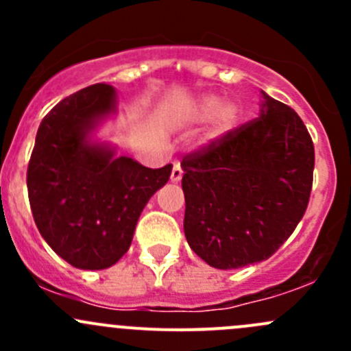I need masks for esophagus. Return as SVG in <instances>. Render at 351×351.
Returning <instances> with one entry per match:
<instances>
[{
    "label": "esophagus",
    "instance_id": "obj_1",
    "mask_svg": "<svg viewBox=\"0 0 351 351\" xmlns=\"http://www.w3.org/2000/svg\"><path fill=\"white\" fill-rule=\"evenodd\" d=\"M182 176H183V169H182V166H180L178 162H176V165L173 166L171 176H169V178H171L173 183H178L180 180H182Z\"/></svg>",
    "mask_w": 351,
    "mask_h": 351
}]
</instances>
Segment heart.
I'll list each match as a JSON object with an SVG mask.
<instances>
[{
	"label": "heart",
	"instance_id": "heart-1",
	"mask_svg": "<svg viewBox=\"0 0 351 351\" xmlns=\"http://www.w3.org/2000/svg\"><path fill=\"white\" fill-rule=\"evenodd\" d=\"M183 117L190 122H205L210 120L208 139L217 141L228 136L239 122V108L232 101H224L215 95H202L186 105Z\"/></svg>",
	"mask_w": 351,
	"mask_h": 351
}]
</instances>
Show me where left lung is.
Instances as JSON below:
<instances>
[{"instance_id":"8db88e82","label":"left lung","mask_w":351,"mask_h":351,"mask_svg":"<svg viewBox=\"0 0 351 351\" xmlns=\"http://www.w3.org/2000/svg\"><path fill=\"white\" fill-rule=\"evenodd\" d=\"M261 98L258 119L182 161L185 238L219 270L268 260L309 204L313 139L292 108Z\"/></svg>"}]
</instances>
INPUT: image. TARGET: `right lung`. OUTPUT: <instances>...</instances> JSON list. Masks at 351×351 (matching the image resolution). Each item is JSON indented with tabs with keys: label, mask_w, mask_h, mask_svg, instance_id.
Listing matches in <instances>:
<instances>
[{
	"label": "right lung",
	"mask_w": 351,
	"mask_h": 351,
	"mask_svg": "<svg viewBox=\"0 0 351 351\" xmlns=\"http://www.w3.org/2000/svg\"><path fill=\"white\" fill-rule=\"evenodd\" d=\"M115 112L110 84L69 95L44 117L28 162V200L38 232L81 270H104L127 253L141 212L171 175V165L146 168L93 139Z\"/></svg>",
	"instance_id": "1"
}]
</instances>
